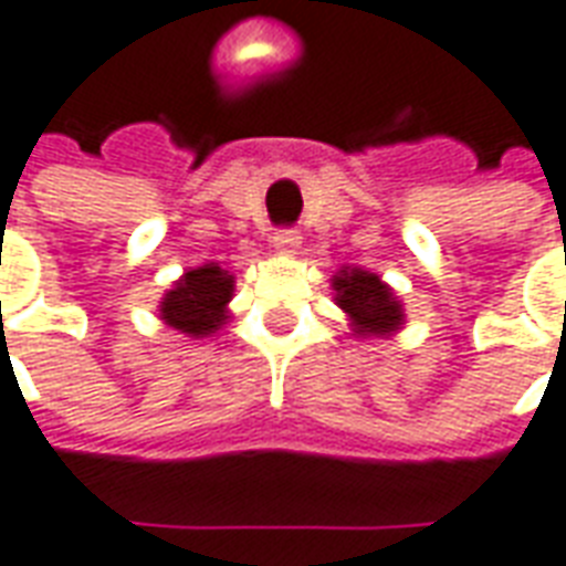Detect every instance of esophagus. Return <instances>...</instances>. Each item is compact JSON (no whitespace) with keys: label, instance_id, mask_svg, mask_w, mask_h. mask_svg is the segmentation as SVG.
Segmentation results:
<instances>
[{"label":"esophagus","instance_id":"1","mask_svg":"<svg viewBox=\"0 0 566 566\" xmlns=\"http://www.w3.org/2000/svg\"><path fill=\"white\" fill-rule=\"evenodd\" d=\"M300 240H303V237H300V230L294 228H282L272 233V245L279 251H296L300 249Z\"/></svg>","mask_w":566,"mask_h":566}]
</instances>
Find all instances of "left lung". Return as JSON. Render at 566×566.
Segmentation results:
<instances>
[{"instance_id":"8db88e82","label":"left lung","mask_w":566,"mask_h":566,"mask_svg":"<svg viewBox=\"0 0 566 566\" xmlns=\"http://www.w3.org/2000/svg\"><path fill=\"white\" fill-rule=\"evenodd\" d=\"M336 287L338 305L345 308L357 333L363 336H378V333H389L401 324V305L392 296L387 284L380 282L375 272L363 270H342L333 279Z\"/></svg>"}]
</instances>
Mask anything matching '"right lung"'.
Returning a JSON list of instances; mask_svg holds the SVG:
<instances>
[{
	"mask_svg": "<svg viewBox=\"0 0 566 566\" xmlns=\"http://www.w3.org/2000/svg\"><path fill=\"white\" fill-rule=\"evenodd\" d=\"M230 294H233V279L216 263H207L198 270H188L177 287L167 291L161 317L188 336H209L224 321Z\"/></svg>",
	"mask_w": 566,
	"mask_h": 566,
	"instance_id": "right-lung-1",
	"label": "right lung"
}]
</instances>
